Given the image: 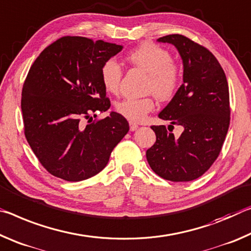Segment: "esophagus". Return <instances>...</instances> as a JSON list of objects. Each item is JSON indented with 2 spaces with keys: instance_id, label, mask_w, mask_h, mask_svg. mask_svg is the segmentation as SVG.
Returning a JSON list of instances; mask_svg holds the SVG:
<instances>
[{
  "instance_id": "obj_1",
  "label": "esophagus",
  "mask_w": 251,
  "mask_h": 251,
  "mask_svg": "<svg viewBox=\"0 0 251 251\" xmlns=\"http://www.w3.org/2000/svg\"><path fill=\"white\" fill-rule=\"evenodd\" d=\"M129 126H130V130L131 131H135V130L139 128V126L137 125V123H134V122H129Z\"/></svg>"
}]
</instances>
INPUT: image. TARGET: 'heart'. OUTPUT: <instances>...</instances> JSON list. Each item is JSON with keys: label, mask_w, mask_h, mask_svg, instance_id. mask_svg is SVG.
I'll use <instances>...</instances> for the list:
<instances>
[{"label": "heart", "mask_w": 251, "mask_h": 251, "mask_svg": "<svg viewBox=\"0 0 251 251\" xmlns=\"http://www.w3.org/2000/svg\"><path fill=\"white\" fill-rule=\"evenodd\" d=\"M130 62L147 73L150 80L149 91L162 100L169 99L178 88L180 71L171 61V55L166 49L152 43H145L131 51L128 55ZM122 79V69L117 60H106L101 68V80L105 90L118 93ZM154 109L152 98H126L117 104V111L130 121L139 122Z\"/></svg>", "instance_id": "b5f03b06"}]
</instances>
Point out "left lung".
<instances>
[{
	"instance_id": "obj_1",
	"label": "left lung",
	"mask_w": 251,
	"mask_h": 251,
	"mask_svg": "<svg viewBox=\"0 0 251 251\" xmlns=\"http://www.w3.org/2000/svg\"><path fill=\"white\" fill-rule=\"evenodd\" d=\"M178 50L182 60V84L158 117L181 126L176 138L164 126H152L157 135L147 150L151 169L163 179L191 181L218 158L230 122L229 88L218 60L206 48L180 34L159 38Z\"/></svg>"
}]
</instances>
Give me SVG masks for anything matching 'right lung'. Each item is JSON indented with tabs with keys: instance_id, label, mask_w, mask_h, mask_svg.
Segmentation results:
<instances>
[{
	"instance_id": "1",
	"label": "right lung",
	"mask_w": 251,
	"mask_h": 251,
	"mask_svg": "<svg viewBox=\"0 0 251 251\" xmlns=\"http://www.w3.org/2000/svg\"><path fill=\"white\" fill-rule=\"evenodd\" d=\"M122 49L64 36L44 49L28 71L21 102L24 133L39 161L57 178L75 182L96 176L128 133V121L114 111L84 125L92 113L110 109L101 68Z\"/></svg>"
}]
</instances>
